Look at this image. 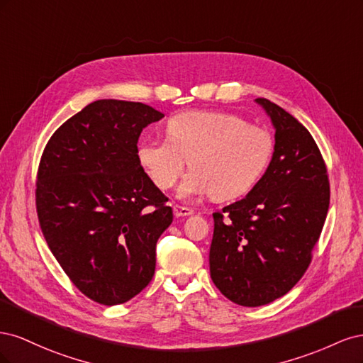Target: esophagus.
Listing matches in <instances>:
<instances>
[{
	"label": "esophagus",
	"instance_id": "34e87169",
	"mask_svg": "<svg viewBox=\"0 0 363 363\" xmlns=\"http://www.w3.org/2000/svg\"><path fill=\"white\" fill-rule=\"evenodd\" d=\"M174 215L175 216H189L194 215V211L189 207H184V206H179V204H174Z\"/></svg>",
	"mask_w": 363,
	"mask_h": 363
}]
</instances>
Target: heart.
<instances>
[{
  "label": "heart",
  "mask_w": 363,
  "mask_h": 363,
  "mask_svg": "<svg viewBox=\"0 0 363 363\" xmlns=\"http://www.w3.org/2000/svg\"><path fill=\"white\" fill-rule=\"evenodd\" d=\"M164 135L167 139L140 140L136 157L163 191L172 188L189 162L192 171L177 189L184 200L212 194L216 200L242 196L265 175L274 156L269 131L232 113L180 112L167 121Z\"/></svg>",
  "instance_id": "b5f03b06"
}]
</instances>
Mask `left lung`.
I'll list each match as a JSON object with an SVG mask.
<instances>
[{
  "mask_svg": "<svg viewBox=\"0 0 363 363\" xmlns=\"http://www.w3.org/2000/svg\"><path fill=\"white\" fill-rule=\"evenodd\" d=\"M276 128L271 164L245 199L213 213L211 277L230 301L269 304L312 262L330 204L320 148L307 128L267 98L256 100Z\"/></svg>",
  "mask_w": 363,
  "mask_h": 363,
  "instance_id": "1",
  "label": "left lung"
}]
</instances>
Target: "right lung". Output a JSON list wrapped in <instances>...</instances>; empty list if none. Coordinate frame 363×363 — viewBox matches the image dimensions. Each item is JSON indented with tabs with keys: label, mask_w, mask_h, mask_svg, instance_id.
<instances>
[{
	"label": "right lung",
	"mask_w": 363,
	"mask_h": 363,
	"mask_svg": "<svg viewBox=\"0 0 363 363\" xmlns=\"http://www.w3.org/2000/svg\"><path fill=\"white\" fill-rule=\"evenodd\" d=\"M163 116L142 103L98 100L54 131L42 152L40 230L74 286L95 303H125L155 276L172 208L136 148L140 131Z\"/></svg>",
	"instance_id": "add662e5"
}]
</instances>
